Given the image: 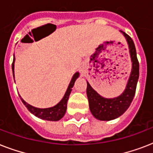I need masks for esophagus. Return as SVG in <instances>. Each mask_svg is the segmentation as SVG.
<instances>
[{
  "instance_id": "obj_1",
  "label": "esophagus",
  "mask_w": 153,
  "mask_h": 153,
  "mask_svg": "<svg viewBox=\"0 0 153 153\" xmlns=\"http://www.w3.org/2000/svg\"><path fill=\"white\" fill-rule=\"evenodd\" d=\"M80 71H82V68H80Z\"/></svg>"
}]
</instances>
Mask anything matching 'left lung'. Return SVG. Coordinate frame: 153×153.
<instances>
[{
    "label": "left lung",
    "instance_id": "left-lung-1",
    "mask_svg": "<svg viewBox=\"0 0 153 153\" xmlns=\"http://www.w3.org/2000/svg\"><path fill=\"white\" fill-rule=\"evenodd\" d=\"M126 38L132 62L130 75L125 91L117 97L107 98L102 97L94 91L91 84L87 82L86 94L91 114L100 121H111L121 116L128 109L135 95L136 88L139 79V62L137 58V51L133 39L122 31H120Z\"/></svg>",
    "mask_w": 153,
    "mask_h": 153
}]
</instances>
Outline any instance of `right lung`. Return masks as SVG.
<instances>
[{
	"label": "right lung",
	"mask_w": 153,
	"mask_h": 153,
	"mask_svg": "<svg viewBox=\"0 0 153 153\" xmlns=\"http://www.w3.org/2000/svg\"><path fill=\"white\" fill-rule=\"evenodd\" d=\"M14 63H15V55H13V62L12 64V69H13V78L15 79L14 76ZM79 73L76 72L75 74L73 75L71 80L70 82L69 86L67 87V91L65 93L64 96L62 97L58 104L52 107H49V108H44V109H41V108H37V107L32 106L31 105L25 102L21 96H20V99L22 101L26 108L30 111V113H32L33 115H35L37 117H39L40 119L45 120V121H59L60 119L63 117V116L66 114L67 111V101L69 98V96L71 94V92L72 91V88L74 86V82L76 81V79L79 78ZM15 81V79H14Z\"/></svg>",
	"instance_id": "right-lung-1"
}]
</instances>
